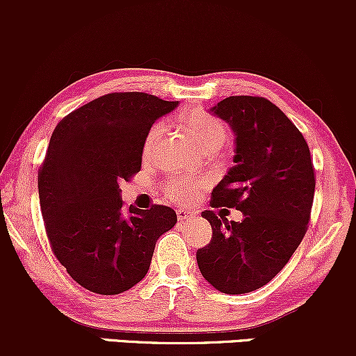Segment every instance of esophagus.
Masks as SVG:
<instances>
[{
	"label": "esophagus",
	"instance_id": "34e87169",
	"mask_svg": "<svg viewBox=\"0 0 356 356\" xmlns=\"http://www.w3.org/2000/svg\"><path fill=\"white\" fill-rule=\"evenodd\" d=\"M192 216H194V212L186 211V209H177V218H179V220H187V219H191Z\"/></svg>",
	"mask_w": 356,
	"mask_h": 356
}]
</instances>
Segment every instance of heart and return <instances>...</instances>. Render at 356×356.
<instances>
[{
    "mask_svg": "<svg viewBox=\"0 0 356 356\" xmlns=\"http://www.w3.org/2000/svg\"><path fill=\"white\" fill-rule=\"evenodd\" d=\"M181 125L187 134L192 137V140L197 142L204 149H219L224 142L227 140V129L222 120L214 117L209 112L202 110H194V112L186 113L181 117ZM162 125L155 124L150 127L144 140V152L149 154L154 149L155 142L161 136ZM206 186V182L199 179L182 177L172 179L165 184V197L174 202H191L197 197L199 191Z\"/></svg>",
    "mask_w": 356,
    "mask_h": 356,
    "instance_id": "heart-1",
    "label": "heart"
}]
</instances>
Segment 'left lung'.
Segmentation results:
<instances>
[{
    "label": "left lung",
    "mask_w": 356,
    "mask_h": 356,
    "mask_svg": "<svg viewBox=\"0 0 356 356\" xmlns=\"http://www.w3.org/2000/svg\"><path fill=\"white\" fill-rule=\"evenodd\" d=\"M212 112L236 134V165L214 187L211 207H236L244 219L204 211L212 239L195 257L218 291L243 295L268 284L303 241L316 184L313 159L303 134L264 97H227Z\"/></svg>",
    "instance_id": "obj_1"
}]
</instances>
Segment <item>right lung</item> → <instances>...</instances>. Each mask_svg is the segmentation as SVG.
<instances>
[{
  "instance_id": "add662e5",
  "label": "right lung",
  "mask_w": 356,
  "mask_h": 356,
  "mask_svg": "<svg viewBox=\"0 0 356 356\" xmlns=\"http://www.w3.org/2000/svg\"><path fill=\"white\" fill-rule=\"evenodd\" d=\"M144 92H115L73 110L53 130L38 170L40 207L53 254L80 286L118 295L147 275L172 229V207L124 209L118 184L142 167L147 132L177 107Z\"/></svg>"
}]
</instances>
